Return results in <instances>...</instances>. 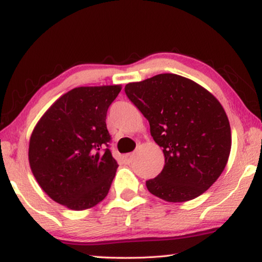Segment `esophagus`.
<instances>
[{
    "instance_id": "1",
    "label": "esophagus",
    "mask_w": 262,
    "mask_h": 262,
    "mask_svg": "<svg viewBox=\"0 0 262 262\" xmlns=\"http://www.w3.org/2000/svg\"><path fill=\"white\" fill-rule=\"evenodd\" d=\"M133 157H134V155L133 154H126L125 156H123V159H125L127 163H130L133 161Z\"/></svg>"
}]
</instances>
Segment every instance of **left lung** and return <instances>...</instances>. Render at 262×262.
I'll return each instance as SVG.
<instances>
[{
    "label": "left lung",
    "instance_id": "left-lung-1",
    "mask_svg": "<svg viewBox=\"0 0 262 262\" xmlns=\"http://www.w3.org/2000/svg\"><path fill=\"white\" fill-rule=\"evenodd\" d=\"M149 121L165 165L148 190L167 202H185L219 179L231 150V128L220 101L205 88L176 74H159L125 86Z\"/></svg>",
    "mask_w": 262,
    "mask_h": 262
}]
</instances>
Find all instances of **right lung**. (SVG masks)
<instances>
[{"mask_svg":"<svg viewBox=\"0 0 262 262\" xmlns=\"http://www.w3.org/2000/svg\"><path fill=\"white\" fill-rule=\"evenodd\" d=\"M121 85L75 88L61 96L34 127L29 162L48 196L73 210L95 207L107 195L118 168L106 127Z\"/></svg>","mask_w":262,"mask_h":262,"instance_id":"1","label":"right lung"}]
</instances>
